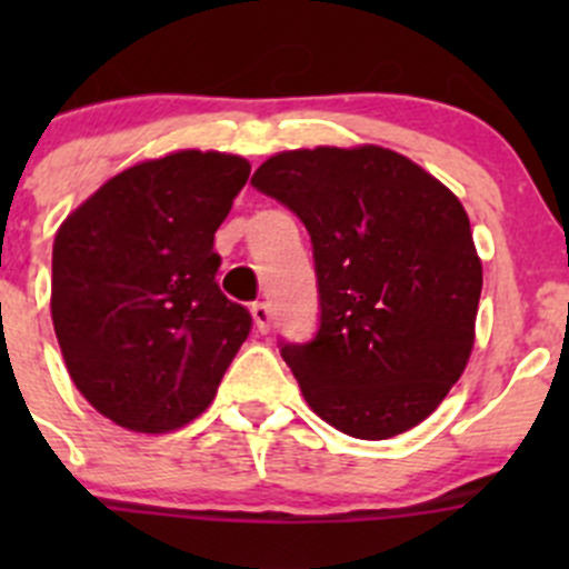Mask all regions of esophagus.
Segmentation results:
<instances>
[{
    "label": "esophagus",
    "instance_id": "34e87169",
    "mask_svg": "<svg viewBox=\"0 0 569 569\" xmlns=\"http://www.w3.org/2000/svg\"><path fill=\"white\" fill-rule=\"evenodd\" d=\"M250 313H252V321H256L258 332H267L269 327H272V311H269L267 302H252Z\"/></svg>",
    "mask_w": 569,
    "mask_h": 569
}]
</instances>
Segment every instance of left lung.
Returning <instances> with one entry per match:
<instances>
[{
	"label": "left lung",
	"instance_id": "left-lung-1",
	"mask_svg": "<svg viewBox=\"0 0 569 569\" xmlns=\"http://www.w3.org/2000/svg\"><path fill=\"white\" fill-rule=\"evenodd\" d=\"M250 183L313 244L319 330L280 341L311 410L360 440L421 423L473 349L481 261L460 200L377 146L283 151Z\"/></svg>",
	"mask_w": 569,
	"mask_h": 569
}]
</instances>
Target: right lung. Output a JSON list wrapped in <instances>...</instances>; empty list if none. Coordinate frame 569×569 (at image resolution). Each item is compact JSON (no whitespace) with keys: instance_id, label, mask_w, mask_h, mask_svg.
I'll return each instance as SVG.
<instances>
[{"instance_id":"right-lung-1","label":"right lung","mask_w":569,"mask_h":569,"mask_svg":"<svg viewBox=\"0 0 569 569\" xmlns=\"http://www.w3.org/2000/svg\"><path fill=\"white\" fill-rule=\"evenodd\" d=\"M248 176L231 153H170L109 178L57 231V341L73 386L118 427L159 435L198 418L250 336V311L214 278V233Z\"/></svg>"}]
</instances>
